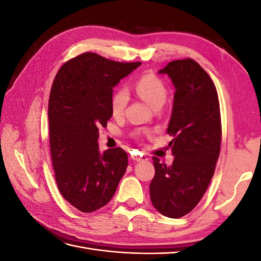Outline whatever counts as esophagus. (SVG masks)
Wrapping results in <instances>:
<instances>
[{"label":"esophagus","instance_id":"obj_1","mask_svg":"<svg viewBox=\"0 0 261 261\" xmlns=\"http://www.w3.org/2000/svg\"><path fill=\"white\" fill-rule=\"evenodd\" d=\"M132 159L134 161H137V162H141V161H147L148 158L145 155H133Z\"/></svg>","mask_w":261,"mask_h":261}]
</instances>
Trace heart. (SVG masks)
Instances as JSON below:
<instances>
[{
	"label": "heart",
	"mask_w": 261,
	"mask_h": 261,
	"mask_svg": "<svg viewBox=\"0 0 261 261\" xmlns=\"http://www.w3.org/2000/svg\"><path fill=\"white\" fill-rule=\"evenodd\" d=\"M135 90L151 108L162 107L167 99V87L159 77L148 74L138 80ZM128 92L125 88H118L111 98V112L114 116H121L128 103Z\"/></svg>",
	"instance_id": "1"
}]
</instances>
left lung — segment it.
<instances>
[{"label": "left lung", "instance_id": "left-lung-1", "mask_svg": "<svg viewBox=\"0 0 261 261\" xmlns=\"http://www.w3.org/2000/svg\"><path fill=\"white\" fill-rule=\"evenodd\" d=\"M158 73L168 75L175 88L168 126L174 160L168 167L153 156L150 198L161 215L176 219L197 206L215 173L222 134L220 105L215 84L194 60L170 62Z\"/></svg>", "mask_w": 261, "mask_h": 261}]
</instances>
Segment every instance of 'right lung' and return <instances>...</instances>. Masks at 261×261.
Returning <instances> with one entry per match:
<instances>
[{
	"instance_id": "obj_1",
	"label": "right lung",
	"mask_w": 261,
	"mask_h": 261,
	"mask_svg": "<svg viewBox=\"0 0 261 261\" xmlns=\"http://www.w3.org/2000/svg\"><path fill=\"white\" fill-rule=\"evenodd\" d=\"M140 65L84 53L54 78L48 110L53 170L62 196L82 212L106 206L128 165L122 148L100 151L98 127L112 116L113 87Z\"/></svg>"
}]
</instances>
